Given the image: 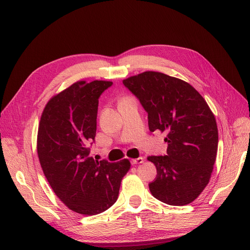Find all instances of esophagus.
Listing matches in <instances>:
<instances>
[{
    "label": "esophagus",
    "mask_w": 250,
    "mask_h": 250,
    "mask_svg": "<svg viewBox=\"0 0 250 250\" xmlns=\"http://www.w3.org/2000/svg\"><path fill=\"white\" fill-rule=\"evenodd\" d=\"M143 161H144V159H143L142 157H139V158H137V159H132V160H131V163H132L133 165H135V164L143 163Z\"/></svg>",
    "instance_id": "1"
}]
</instances>
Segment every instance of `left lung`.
I'll return each instance as SVG.
<instances>
[{
  "mask_svg": "<svg viewBox=\"0 0 250 250\" xmlns=\"http://www.w3.org/2000/svg\"><path fill=\"white\" fill-rule=\"evenodd\" d=\"M123 84L148 113L149 130L167 134V154L147 158L157 169L149 183L151 194L169 205L194 201L208 184L216 159L213 113L190 84L163 73L147 71Z\"/></svg>",
  "mask_w": 250,
  "mask_h": 250,
  "instance_id": "left-lung-1",
  "label": "left lung"
}]
</instances>
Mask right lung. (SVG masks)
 Instances as JSON below:
<instances>
[{"instance_id":"obj_1","label":"right lung","mask_w":250,"mask_h":250,"mask_svg":"<svg viewBox=\"0 0 250 250\" xmlns=\"http://www.w3.org/2000/svg\"><path fill=\"white\" fill-rule=\"evenodd\" d=\"M110 81L76 82L47 103L38 129L37 151L55 194L71 210L95 215L116 202L128 159L94 160L90 147L97 129L101 94Z\"/></svg>"}]
</instances>
